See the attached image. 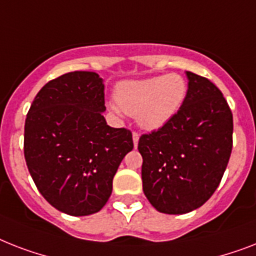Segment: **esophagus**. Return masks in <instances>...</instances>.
<instances>
[{"label":"esophagus","instance_id":"1","mask_svg":"<svg viewBox=\"0 0 256 256\" xmlns=\"http://www.w3.org/2000/svg\"><path fill=\"white\" fill-rule=\"evenodd\" d=\"M138 140H140V134L136 132H132V142H134V146H138Z\"/></svg>","mask_w":256,"mask_h":256}]
</instances>
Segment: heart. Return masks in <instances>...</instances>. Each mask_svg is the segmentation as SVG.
Segmentation results:
<instances>
[{
  "instance_id": "1",
  "label": "heart",
  "mask_w": 256,
  "mask_h": 256,
  "mask_svg": "<svg viewBox=\"0 0 256 256\" xmlns=\"http://www.w3.org/2000/svg\"><path fill=\"white\" fill-rule=\"evenodd\" d=\"M186 94L187 84L178 74L122 82L116 94L120 106L112 104V108L136 116L140 126L154 130L176 114Z\"/></svg>"
}]
</instances>
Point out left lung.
I'll return each mask as SVG.
<instances>
[{
    "label": "left lung",
    "instance_id": "obj_1",
    "mask_svg": "<svg viewBox=\"0 0 256 256\" xmlns=\"http://www.w3.org/2000/svg\"><path fill=\"white\" fill-rule=\"evenodd\" d=\"M182 106L166 124L142 134V183L160 212L186 214L206 203L222 180L232 150V112L222 92L186 72Z\"/></svg>",
    "mask_w": 256,
    "mask_h": 256
}]
</instances>
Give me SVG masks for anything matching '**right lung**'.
Here are the masks:
<instances>
[{"label": "right lung", "instance_id": "add662e5", "mask_svg": "<svg viewBox=\"0 0 256 256\" xmlns=\"http://www.w3.org/2000/svg\"><path fill=\"white\" fill-rule=\"evenodd\" d=\"M104 86L92 72H72L38 92L25 120L24 154L38 191L73 216L102 208L132 132L106 124Z\"/></svg>", "mask_w": 256, "mask_h": 256}]
</instances>
